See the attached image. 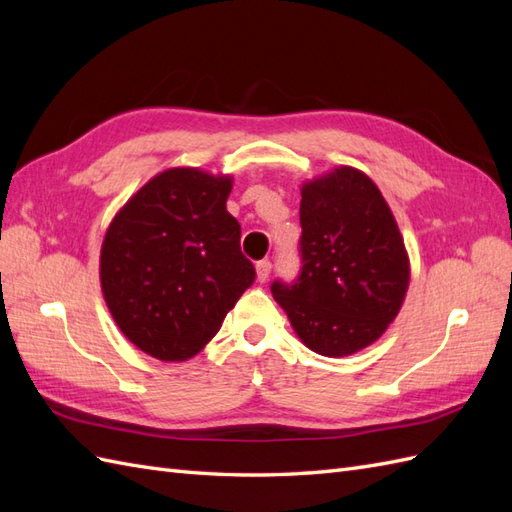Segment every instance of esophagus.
<instances>
[{
    "mask_svg": "<svg viewBox=\"0 0 512 512\" xmlns=\"http://www.w3.org/2000/svg\"><path fill=\"white\" fill-rule=\"evenodd\" d=\"M271 269H273V265H271L269 260H260V262H256V277H258V282H260V284H265V282L269 280Z\"/></svg>",
    "mask_w": 512,
    "mask_h": 512,
    "instance_id": "34e87169",
    "label": "esophagus"
}]
</instances>
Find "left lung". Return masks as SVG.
I'll return each mask as SVG.
<instances>
[{"label": "left lung", "mask_w": 512, "mask_h": 512, "mask_svg": "<svg viewBox=\"0 0 512 512\" xmlns=\"http://www.w3.org/2000/svg\"><path fill=\"white\" fill-rule=\"evenodd\" d=\"M299 215L303 267L292 284L273 282V299L309 350L359 352L406 297L410 260L397 222L376 183L352 166L303 183Z\"/></svg>", "instance_id": "obj_1"}]
</instances>
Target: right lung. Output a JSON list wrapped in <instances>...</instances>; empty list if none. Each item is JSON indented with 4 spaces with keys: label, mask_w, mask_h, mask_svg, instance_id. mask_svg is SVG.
Instances as JSON below:
<instances>
[{
    "label": "right lung",
    "mask_w": 512,
    "mask_h": 512,
    "mask_svg": "<svg viewBox=\"0 0 512 512\" xmlns=\"http://www.w3.org/2000/svg\"><path fill=\"white\" fill-rule=\"evenodd\" d=\"M232 177L168 168L108 226L100 252L104 301L121 333L160 361H185L220 331L254 284L241 226L226 211Z\"/></svg>",
    "instance_id": "obj_1"
}]
</instances>
